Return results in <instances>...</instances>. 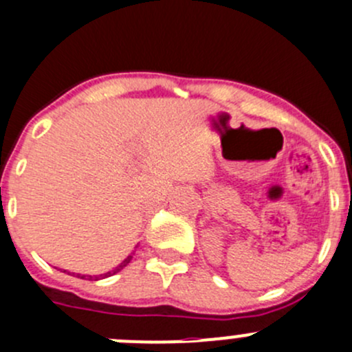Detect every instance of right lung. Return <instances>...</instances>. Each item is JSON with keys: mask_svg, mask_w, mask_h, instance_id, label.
Instances as JSON below:
<instances>
[{"mask_svg": "<svg viewBox=\"0 0 352 352\" xmlns=\"http://www.w3.org/2000/svg\"><path fill=\"white\" fill-rule=\"evenodd\" d=\"M131 258H133V255H127V257H126V258H124V261H122V262H120V264H119V265H117V267H116V269H112V271L105 272V274H100V276H95V278H91V276H81V274H78V278H80V279H90V281H91V279H95V281H97V279H98V278H109V276H113V274H117V272H119V271H122V269H124V267H126V265H127V264H129V262H131Z\"/></svg>", "mask_w": 352, "mask_h": 352, "instance_id": "right-lung-1", "label": "right lung"}]
</instances>
